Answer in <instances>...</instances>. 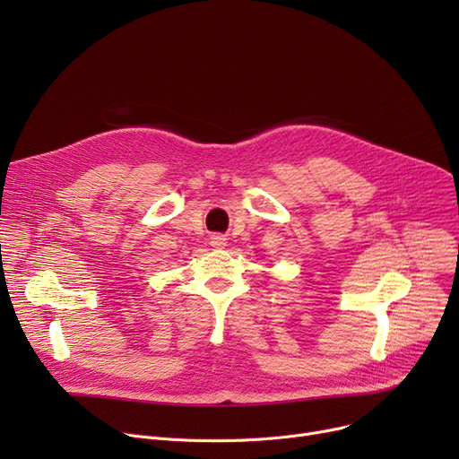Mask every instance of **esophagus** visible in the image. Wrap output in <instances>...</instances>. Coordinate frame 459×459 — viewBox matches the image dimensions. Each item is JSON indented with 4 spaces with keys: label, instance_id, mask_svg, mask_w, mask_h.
<instances>
[{
    "label": "esophagus",
    "instance_id": "34e87169",
    "mask_svg": "<svg viewBox=\"0 0 459 459\" xmlns=\"http://www.w3.org/2000/svg\"><path fill=\"white\" fill-rule=\"evenodd\" d=\"M213 247H225L227 246V239L223 236H212V242Z\"/></svg>",
    "mask_w": 459,
    "mask_h": 459
}]
</instances>
